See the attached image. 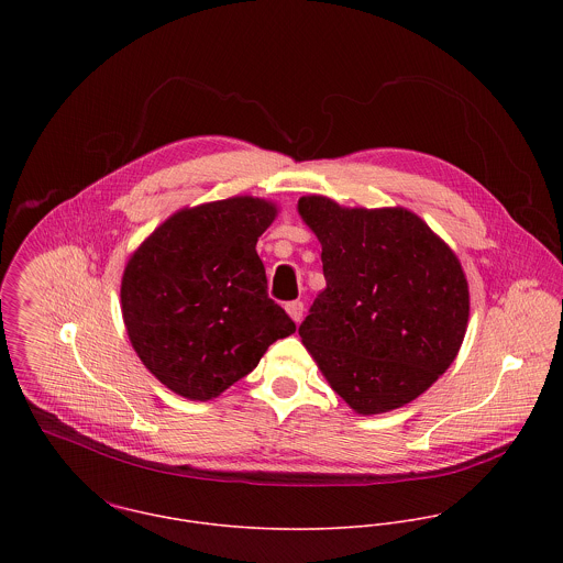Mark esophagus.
<instances>
[{
  "label": "esophagus",
  "mask_w": 563,
  "mask_h": 563,
  "mask_svg": "<svg viewBox=\"0 0 563 563\" xmlns=\"http://www.w3.org/2000/svg\"><path fill=\"white\" fill-rule=\"evenodd\" d=\"M286 312L292 321L299 322L303 319V303L301 301H290V303H286Z\"/></svg>",
  "instance_id": "34e87169"
}]
</instances>
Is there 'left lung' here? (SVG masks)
<instances>
[{
    "instance_id": "left-lung-1",
    "label": "left lung",
    "mask_w": 563,
    "mask_h": 563,
    "mask_svg": "<svg viewBox=\"0 0 563 563\" xmlns=\"http://www.w3.org/2000/svg\"><path fill=\"white\" fill-rule=\"evenodd\" d=\"M327 288L299 327L322 377L364 416L413 401L453 364L471 295L453 249L418 214L301 197Z\"/></svg>"
}]
</instances>
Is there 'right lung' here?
Here are the masks:
<instances>
[{
  "label": "right lung",
  "instance_id": "1",
  "mask_svg": "<svg viewBox=\"0 0 563 563\" xmlns=\"http://www.w3.org/2000/svg\"><path fill=\"white\" fill-rule=\"evenodd\" d=\"M275 217L273 201L249 195L181 208L130 255L123 322L141 362L175 395L217 399L295 333L266 295L255 251Z\"/></svg>",
  "mask_w": 563,
  "mask_h": 563
}]
</instances>
